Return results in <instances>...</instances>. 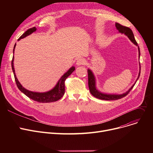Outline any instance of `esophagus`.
<instances>
[{
	"instance_id": "34e87169",
	"label": "esophagus",
	"mask_w": 153,
	"mask_h": 153,
	"mask_svg": "<svg viewBox=\"0 0 153 153\" xmlns=\"http://www.w3.org/2000/svg\"><path fill=\"white\" fill-rule=\"evenodd\" d=\"M86 62L85 60L83 58H79V59H77V61H76V64L77 66H80V65H84Z\"/></svg>"
}]
</instances>
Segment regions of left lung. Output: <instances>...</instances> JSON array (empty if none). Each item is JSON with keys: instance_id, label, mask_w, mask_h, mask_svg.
<instances>
[{"instance_id": "obj_1", "label": "left lung", "mask_w": 153, "mask_h": 153, "mask_svg": "<svg viewBox=\"0 0 153 153\" xmlns=\"http://www.w3.org/2000/svg\"><path fill=\"white\" fill-rule=\"evenodd\" d=\"M116 28H117V30H118L119 32L122 33H124L125 35H126L129 39L131 40V41L136 46H138V43L136 42V41L134 39V35L132 30L127 27L125 26H123L121 24H120L118 23H116L115 24ZM138 50H139V57L140 56V48L138 47ZM140 68L141 69V67H140ZM140 71H140V73H139V76L140 75ZM88 72V85H89V88L90 92L91 93V94L94 96V97L97 98L99 99L100 100H118V99H120L124 97H125L126 95H127L129 92L131 91V90L133 89V87H134V84L130 88V89L128 90L126 93L122 94V95H111V94H102L101 92H100L99 91H98L95 88V77L94 76V74H92V71L90 69H88L87 71Z\"/></svg>"}]
</instances>
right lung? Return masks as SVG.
Wrapping results in <instances>:
<instances>
[{
    "mask_svg": "<svg viewBox=\"0 0 153 153\" xmlns=\"http://www.w3.org/2000/svg\"><path fill=\"white\" fill-rule=\"evenodd\" d=\"M36 28L34 27L33 28H31L27 30L25 33H24L19 38V40H20L22 38H23L26 37L27 36L33 33L34 31H36ZM16 44L14 45L13 48V53H14V50L15 48ZM12 68L14 74V77L15 80L16 84L17 85V87L25 95H27L28 97L30 98L31 99L33 100L36 102H40V103H49V102H56L58 100H59L64 94V92H65V81L66 79L72 74V72L75 70L74 67H72L71 69H69V71L66 72V74H64L61 78L59 79L58 84H56L54 89H53L51 91L45 92V93H38V92H34L27 90L25 88L23 87L22 85L20 84L19 81H18L17 78L16 77V75L15 73V69L13 68V56L12 60Z\"/></svg>",
    "mask_w": 153,
    "mask_h": 153,
    "instance_id": "1",
    "label": "right lung"
}]
</instances>
